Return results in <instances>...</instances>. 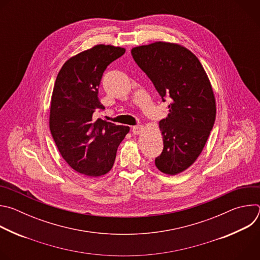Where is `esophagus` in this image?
Wrapping results in <instances>:
<instances>
[{
  "instance_id": "obj_1",
  "label": "esophagus",
  "mask_w": 260,
  "mask_h": 260,
  "mask_svg": "<svg viewBox=\"0 0 260 260\" xmlns=\"http://www.w3.org/2000/svg\"><path fill=\"white\" fill-rule=\"evenodd\" d=\"M143 128H144V126L141 125V124L135 125V126H133V134L134 135H140L143 132Z\"/></svg>"
}]
</instances>
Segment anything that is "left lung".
I'll return each mask as SVG.
<instances>
[{
  "label": "left lung",
  "instance_id": "left-lung-1",
  "mask_svg": "<svg viewBox=\"0 0 260 260\" xmlns=\"http://www.w3.org/2000/svg\"><path fill=\"white\" fill-rule=\"evenodd\" d=\"M136 63L153 83L169 114L159 121L164 150L156 168L176 175L201 154L214 126L216 105L207 74L198 57L177 44L155 42L132 49Z\"/></svg>",
  "mask_w": 260,
  "mask_h": 260
}]
</instances>
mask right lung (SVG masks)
I'll return each mask as SVG.
<instances>
[{"label":"right lung","mask_w":260,"mask_h":260,"mask_svg":"<svg viewBox=\"0 0 260 260\" xmlns=\"http://www.w3.org/2000/svg\"><path fill=\"white\" fill-rule=\"evenodd\" d=\"M124 52L121 47L96 45L67 60L54 83L49 118L52 138L68 165L88 177L112 169L117 148L129 132L128 126L92 118L105 109L98 95L103 74Z\"/></svg>","instance_id":"add662e5"}]
</instances>
